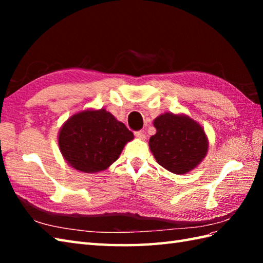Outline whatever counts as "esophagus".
Returning a JSON list of instances; mask_svg holds the SVG:
<instances>
[{
    "instance_id": "obj_1",
    "label": "esophagus",
    "mask_w": 263,
    "mask_h": 263,
    "mask_svg": "<svg viewBox=\"0 0 263 263\" xmlns=\"http://www.w3.org/2000/svg\"><path fill=\"white\" fill-rule=\"evenodd\" d=\"M135 136H136V138L140 139V140H144V139H146V135H144L143 131H137V132H135Z\"/></svg>"
}]
</instances>
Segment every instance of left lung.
Here are the masks:
<instances>
[{"label": "left lung", "instance_id": "1", "mask_svg": "<svg viewBox=\"0 0 263 263\" xmlns=\"http://www.w3.org/2000/svg\"><path fill=\"white\" fill-rule=\"evenodd\" d=\"M154 126L156 135L150 137L149 148L161 167L183 175L202 163L209 140L199 122L186 114L167 111L156 117Z\"/></svg>", "mask_w": 263, "mask_h": 263}]
</instances>
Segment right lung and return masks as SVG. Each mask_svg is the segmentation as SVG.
I'll return each mask as SVG.
<instances>
[{
  "instance_id": "right-lung-1",
  "label": "right lung",
  "mask_w": 263,
  "mask_h": 263,
  "mask_svg": "<svg viewBox=\"0 0 263 263\" xmlns=\"http://www.w3.org/2000/svg\"><path fill=\"white\" fill-rule=\"evenodd\" d=\"M135 136L105 108H87L71 115L58 136L65 163L81 173L106 171L119 159Z\"/></svg>"
}]
</instances>
